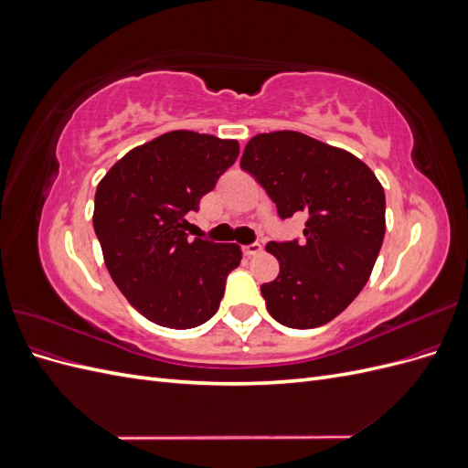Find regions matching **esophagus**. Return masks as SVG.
Masks as SVG:
<instances>
[{"label": "esophagus", "mask_w": 468, "mask_h": 468, "mask_svg": "<svg viewBox=\"0 0 468 468\" xmlns=\"http://www.w3.org/2000/svg\"><path fill=\"white\" fill-rule=\"evenodd\" d=\"M261 250H263V246H261V244H258V242L248 244V246H244V248H242L244 256H248V258H251V256H258V253H261Z\"/></svg>", "instance_id": "34e87169"}]
</instances>
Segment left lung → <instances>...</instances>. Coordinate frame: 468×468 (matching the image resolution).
Here are the masks:
<instances>
[{"instance_id":"obj_1","label":"left lung","mask_w":468,"mask_h":468,"mask_svg":"<svg viewBox=\"0 0 468 468\" xmlns=\"http://www.w3.org/2000/svg\"><path fill=\"white\" fill-rule=\"evenodd\" d=\"M239 167L271 197L281 218L308 215L304 239L269 242L279 261L261 285L269 314L287 328L328 324L369 281L385 239V189L347 150L294 131L256 134Z\"/></svg>"}]
</instances>
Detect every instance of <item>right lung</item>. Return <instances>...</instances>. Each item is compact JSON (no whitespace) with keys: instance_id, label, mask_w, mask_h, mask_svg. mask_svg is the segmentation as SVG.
I'll return each instance as SVG.
<instances>
[{"instance_id":"right-lung-1","label":"right lung","mask_w":468,"mask_h":468,"mask_svg":"<svg viewBox=\"0 0 468 468\" xmlns=\"http://www.w3.org/2000/svg\"><path fill=\"white\" fill-rule=\"evenodd\" d=\"M239 154L236 140L172 131L126 152L99 181L93 229L111 279L140 314L187 330L215 316L238 244L187 239L186 215Z\"/></svg>"}]
</instances>
